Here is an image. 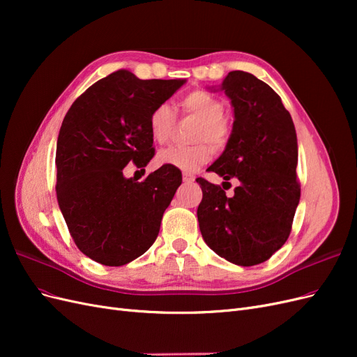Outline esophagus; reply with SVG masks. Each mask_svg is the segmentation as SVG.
<instances>
[{
  "label": "esophagus",
  "mask_w": 357,
  "mask_h": 357,
  "mask_svg": "<svg viewBox=\"0 0 357 357\" xmlns=\"http://www.w3.org/2000/svg\"><path fill=\"white\" fill-rule=\"evenodd\" d=\"M193 180H195V177H193L190 172H183V181H185V183H192Z\"/></svg>",
  "instance_id": "34e87169"
}]
</instances>
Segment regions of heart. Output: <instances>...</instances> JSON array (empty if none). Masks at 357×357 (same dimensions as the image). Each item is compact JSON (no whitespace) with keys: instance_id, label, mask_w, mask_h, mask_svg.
I'll return each mask as SVG.
<instances>
[{"instance_id":"obj_1","label":"heart","mask_w":357,"mask_h":357,"mask_svg":"<svg viewBox=\"0 0 357 357\" xmlns=\"http://www.w3.org/2000/svg\"><path fill=\"white\" fill-rule=\"evenodd\" d=\"M181 114L193 116L198 123L193 129L190 146H174L158 155L159 165H168L185 172L197 171L211 159L213 150H223L231 138V126L223 117V102L208 92L195 89L181 96L178 101ZM150 137L158 144L169 142L176 126V113L167 102L153 107L147 119Z\"/></svg>"}]
</instances>
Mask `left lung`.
<instances>
[{
	"label": "left lung",
	"instance_id": "1",
	"mask_svg": "<svg viewBox=\"0 0 357 357\" xmlns=\"http://www.w3.org/2000/svg\"><path fill=\"white\" fill-rule=\"evenodd\" d=\"M222 91L234 107V126L222 156L207 169L228 183L232 197L202 177L198 222L204 241L235 265L268 261L290 235L301 198L294 121L271 86L245 71H231Z\"/></svg>",
	"mask_w": 357,
	"mask_h": 357
}]
</instances>
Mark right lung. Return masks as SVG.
Listing matches in <instances>:
<instances>
[{
    "instance_id": "1",
    "label": "right lung",
    "mask_w": 357,
    "mask_h": 357,
    "mask_svg": "<svg viewBox=\"0 0 357 357\" xmlns=\"http://www.w3.org/2000/svg\"><path fill=\"white\" fill-rule=\"evenodd\" d=\"M186 80H139L119 70L93 83L63 117L56 144V197L79 250L107 266L126 265L156 240L181 172L162 165L125 178L155 156L147 119Z\"/></svg>"
}]
</instances>
